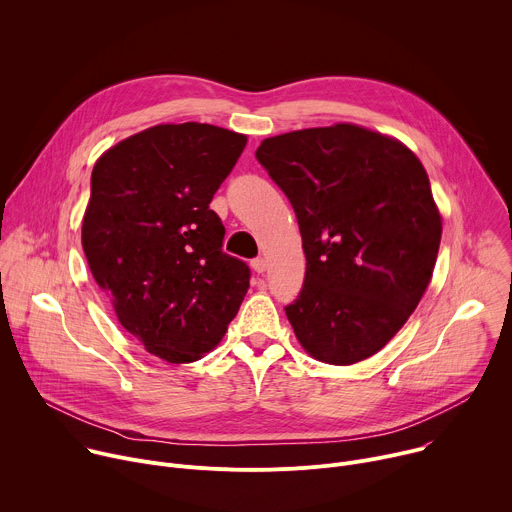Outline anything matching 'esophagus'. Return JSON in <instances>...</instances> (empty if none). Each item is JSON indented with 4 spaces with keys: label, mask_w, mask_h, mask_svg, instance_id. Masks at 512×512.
Masks as SVG:
<instances>
[{
    "label": "esophagus",
    "mask_w": 512,
    "mask_h": 512,
    "mask_svg": "<svg viewBox=\"0 0 512 512\" xmlns=\"http://www.w3.org/2000/svg\"><path fill=\"white\" fill-rule=\"evenodd\" d=\"M251 267H253V271H255V273H265V271H267V259L257 257V259H253V261H251Z\"/></svg>",
    "instance_id": "34e87169"
}]
</instances>
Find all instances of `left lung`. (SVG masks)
<instances>
[{"label": "left lung", "mask_w": 512, "mask_h": 512, "mask_svg": "<svg viewBox=\"0 0 512 512\" xmlns=\"http://www.w3.org/2000/svg\"><path fill=\"white\" fill-rule=\"evenodd\" d=\"M259 164L294 206L306 277L285 316L328 364L379 352L429 285L442 216L405 145L352 123L267 137Z\"/></svg>", "instance_id": "8db88e82"}]
</instances>
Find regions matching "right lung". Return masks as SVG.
Listing matches in <instances>:
<instances>
[{"label":"right lung","mask_w":512,"mask_h":512,"mask_svg":"<svg viewBox=\"0 0 512 512\" xmlns=\"http://www.w3.org/2000/svg\"><path fill=\"white\" fill-rule=\"evenodd\" d=\"M247 135L208 125H156L95 164L83 218L91 273L121 326L148 352L180 364L212 350L237 316L251 269L223 251L210 200Z\"/></svg>","instance_id":"obj_1"}]
</instances>
